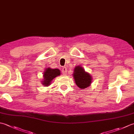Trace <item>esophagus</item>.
I'll return each instance as SVG.
<instances>
[{"label":"esophagus","mask_w":134,"mask_h":134,"mask_svg":"<svg viewBox=\"0 0 134 134\" xmlns=\"http://www.w3.org/2000/svg\"><path fill=\"white\" fill-rule=\"evenodd\" d=\"M67 69L66 67H63L62 68V72L63 74L64 75H65L67 74Z\"/></svg>","instance_id":"1"}]
</instances>
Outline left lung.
<instances>
[{
  "label": "left lung",
  "mask_w": 134,
  "mask_h": 134,
  "mask_svg": "<svg viewBox=\"0 0 134 134\" xmlns=\"http://www.w3.org/2000/svg\"><path fill=\"white\" fill-rule=\"evenodd\" d=\"M73 78L75 82L78 87L81 89H85L91 85L92 83L91 75L80 65L75 67L73 72Z\"/></svg>",
  "instance_id": "8db88e82"
}]
</instances>
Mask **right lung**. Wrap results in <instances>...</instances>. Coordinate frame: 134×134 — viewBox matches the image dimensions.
Returning a JSON list of instances; mask_svg holds the SVG:
<instances>
[{
	"instance_id": "1",
	"label": "right lung",
	"mask_w": 134,
	"mask_h": 134,
	"mask_svg": "<svg viewBox=\"0 0 134 134\" xmlns=\"http://www.w3.org/2000/svg\"><path fill=\"white\" fill-rule=\"evenodd\" d=\"M60 75V71L59 69H52L51 68L46 69L43 72V80L42 81V84L44 86H48L51 84L52 81L57 76Z\"/></svg>"
}]
</instances>
